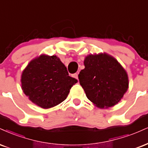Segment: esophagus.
<instances>
[{
    "label": "esophagus",
    "mask_w": 148,
    "mask_h": 148,
    "mask_svg": "<svg viewBox=\"0 0 148 148\" xmlns=\"http://www.w3.org/2000/svg\"><path fill=\"white\" fill-rule=\"evenodd\" d=\"M73 77H74L75 79H78V78H79V73H75V74H73Z\"/></svg>",
    "instance_id": "1"
}]
</instances>
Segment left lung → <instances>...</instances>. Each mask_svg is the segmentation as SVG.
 Returning <instances> with one entry per match:
<instances>
[{
    "instance_id": "1",
    "label": "left lung",
    "mask_w": 148,
    "mask_h": 148,
    "mask_svg": "<svg viewBox=\"0 0 148 148\" xmlns=\"http://www.w3.org/2000/svg\"><path fill=\"white\" fill-rule=\"evenodd\" d=\"M79 79L86 97L98 108L117 104L129 85L127 72L113 56L101 53L88 55Z\"/></svg>"
}]
</instances>
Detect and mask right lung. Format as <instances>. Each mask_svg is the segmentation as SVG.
Instances as JSON below:
<instances>
[{
    "label": "right lung",
    "mask_w": 148,
    "mask_h": 148,
    "mask_svg": "<svg viewBox=\"0 0 148 148\" xmlns=\"http://www.w3.org/2000/svg\"><path fill=\"white\" fill-rule=\"evenodd\" d=\"M21 87L32 102L44 109L66 99L77 80L56 56L40 55L29 62L21 75Z\"/></svg>",
    "instance_id": "right-lung-1"
}]
</instances>
